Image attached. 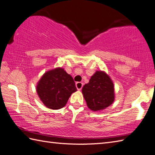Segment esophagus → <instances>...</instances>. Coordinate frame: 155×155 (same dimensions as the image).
<instances>
[{"instance_id": "1", "label": "esophagus", "mask_w": 155, "mask_h": 155, "mask_svg": "<svg viewBox=\"0 0 155 155\" xmlns=\"http://www.w3.org/2000/svg\"><path fill=\"white\" fill-rule=\"evenodd\" d=\"M75 86H76L77 89L78 90H81L82 87H83V83H81V82H77V83L75 84Z\"/></svg>"}]
</instances>
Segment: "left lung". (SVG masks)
Masks as SVG:
<instances>
[{"label": "left lung", "instance_id": "obj_1", "mask_svg": "<svg viewBox=\"0 0 155 155\" xmlns=\"http://www.w3.org/2000/svg\"><path fill=\"white\" fill-rule=\"evenodd\" d=\"M87 106L94 112L108 108L114 101V85L105 71H96L82 88Z\"/></svg>", "mask_w": 155, "mask_h": 155}]
</instances>
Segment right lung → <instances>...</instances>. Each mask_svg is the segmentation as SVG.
<instances>
[{
    "label": "right lung",
    "instance_id": "right-lung-1",
    "mask_svg": "<svg viewBox=\"0 0 155 155\" xmlns=\"http://www.w3.org/2000/svg\"><path fill=\"white\" fill-rule=\"evenodd\" d=\"M36 90L44 105L50 109L58 110L64 108L77 88L73 78L64 69L57 68L42 75Z\"/></svg>",
    "mask_w": 155,
    "mask_h": 155
}]
</instances>
